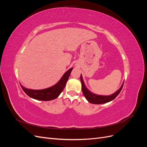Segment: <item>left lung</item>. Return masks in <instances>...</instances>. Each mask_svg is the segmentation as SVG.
<instances>
[{
  "label": "left lung",
  "instance_id": "left-lung-1",
  "mask_svg": "<svg viewBox=\"0 0 147 147\" xmlns=\"http://www.w3.org/2000/svg\"><path fill=\"white\" fill-rule=\"evenodd\" d=\"M80 80L82 83V92L83 93L84 97H86V99L89 102L94 104H105V103H107V102H109L111 100H113L115 97L119 94V92H121L123 86V84H124L123 83L119 90L116 92H115L114 94L110 96H100V95H97L95 94H93L92 92H91V91H90L88 90L86 87L85 86V84L84 83L82 75L80 76Z\"/></svg>",
  "mask_w": 147,
  "mask_h": 147
}]
</instances>
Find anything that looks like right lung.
<instances>
[{
  "instance_id": "right-lung-1",
  "label": "right lung",
  "mask_w": 147,
  "mask_h": 147,
  "mask_svg": "<svg viewBox=\"0 0 147 147\" xmlns=\"http://www.w3.org/2000/svg\"><path fill=\"white\" fill-rule=\"evenodd\" d=\"M72 69L73 68H71L67 71L64 74L63 77L61 78L60 80L55 85L50 88L44 89V90H30V89L24 88L21 84L20 85L26 94L30 97L31 98L43 101H48L55 99L59 96L61 92L63 91Z\"/></svg>"
}]
</instances>
